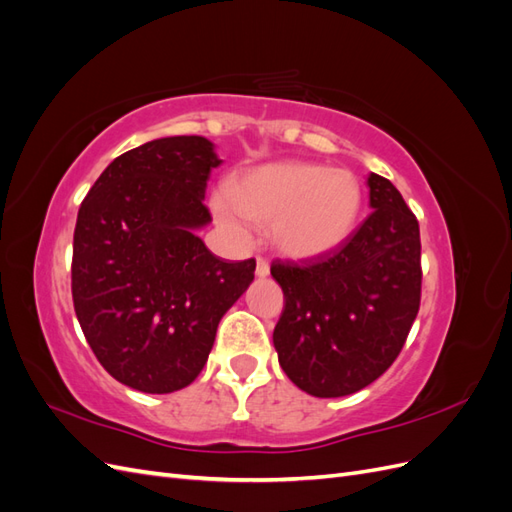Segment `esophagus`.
Segmentation results:
<instances>
[{"mask_svg": "<svg viewBox=\"0 0 512 512\" xmlns=\"http://www.w3.org/2000/svg\"><path fill=\"white\" fill-rule=\"evenodd\" d=\"M269 275V262L265 258H256V277Z\"/></svg>", "mask_w": 512, "mask_h": 512, "instance_id": "34e87169", "label": "esophagus"}]
</instances>
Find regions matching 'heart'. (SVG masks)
<instances>
[{
	"label": "heart",
	"mask_w": 512,
	"mask_h": 512,
	"mask_svg": "<svg viewBox=\"0 0 512 512\" xmlns=\"http://www.w3.org/2000/svg\"><path fill=\"white\" fill-rule=\"evenodd\" d=\"M363 185L346 168L314 162H273L247 170L211 200L215 220L237 241L250 222L269 224L271 243L294 260L337 252L359 226Z\"/></svg>",
	"instance_id": "1"
}]
</instances>
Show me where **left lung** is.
<instances>
[{"label":"left lung","mask_w":512,"mask_h":512,"mask_svg":"<svg viewBox=\"0 0 512 512\" xmlns=\"http://www.w3.org/2000/svg\"><path fill=\"white\" fill-rule=\"evenodd\" d=\"M361 228L305 265L275 260L284 312L273 346L286 376L314 397L365 389L393 365L421 305V232L395 185L369 173Z\"/></svg>","instance_id":"obj_1"}]
</instances>
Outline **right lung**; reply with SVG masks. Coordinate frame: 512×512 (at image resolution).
I'll list each match as a JSON object with an SVG mask.
<instances>
[{
  "mask_svg": "<svg viewBox=\"0 0 512 512\" xmlns=\"http://www.w3.org/2000/svg\"><path fill=\"white\" fill-rule=\"evenodd\" d=\"M220 164L205 136L158 138L115 158L81 203L74 312L96 359L130 389L192 384L222 316L254 282V258L226 262L196 237Z\"/></svg>",
  "mask_w": 512,
  "mask_h": 512,
  "instance_id": "right-lung-1",
  "label": "right lung"
}]
</instances>
